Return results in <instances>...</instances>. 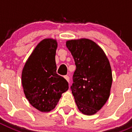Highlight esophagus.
Returning a JSON list of instances; mask_svg holds the SVG:
<instances>
[{
	"label": "esophagus",
	"instance_id": "1",
	"mask_svg": "<svg viewBox=\"0 0 132 132\" xmlns=\"http://www.w3.org/2000/svg\"><path fill=\"white\" fill-rule=\"evenodd\" d=\"M64 78H65V79H66L69 82V77L68 75H65V76H64Z\"/></svg>",
	"mask_w": 132,
	"mask_h": 132
}]
</instances>
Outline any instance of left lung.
<instances>
[{"label": "left lung", "instance_id": "left-lung-1", "mask_svg": "<svg viewBox=\"0 0 132 132\" xmlns=\"http://www.w3.org/2000/svg\"><path fill=\"white\" fill-rule=\"evenodd\" d=\"M66 45L76 65L71 86L76 104L82 114L93 115L109 98L112 82L109 61L103 50L90 39L69 40Z\"/></svg>", "mask_w": 132, "mask_h": 132}]
</instances>
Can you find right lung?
<instances>
[{"label": "right lung", "instance_id": "1", "mask_svg": "<svg viewBox=\"0 0 132 132\" xmlns=\"http://www.w3.org/2000/svg\"><path fill=\"white\" fill-rule=\"evenodd\" d=\"M56 40L45 39L38 44L26 63L22 73L24 94L34 108L50 112L56 106L68 82L57 73Z\"/></svg>", "mask_w": 132, "mask_h": 132}]
</instances>
